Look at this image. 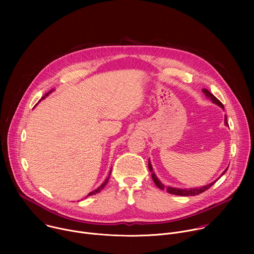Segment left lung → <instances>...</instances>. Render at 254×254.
<instances>
[{"label":"left lung","instance_id":"8db88e82","mask_svg":"<svg viewBox=\"0 0 254 254\" xmlns=\"http://www.w3.org/2000/svg\"><path fill=\"white\" fill-rule=\"evenodd\" d=\"M202 91H203V93L208 97V98H210L211 100H212V102L213 103H215V104H217V105H219L220 107H222L223 110H224V106H223V104L217 99L209 90H207V89H205V88H203L202 89ZM224 123H225V126H227L228 127V124H227V118L225 117V120H224ZM228 169V168H227ZM227 169L222 173V175H224L225 174V172L227 171ZM149 170H150V172H152V178H153V181H154V183L156 184V186L158 187V188H160V189H162V190H167V192L168 193H170V194H173V195H178V196H196V195H199V194H201V193H203L204 191H206V190H208L212 185H214L215 184V182L216 181H214V182H212V183H210L209 185H206V186H203V187H199V188H191V189H179V188H173V187H165V185L161 182V181L157 178V176L155 175V173H154V171H153V167H152V165H151V162H150V160H149ZM221 175V176H222Z\"/></svg>","mask_w":254,"mask_h":254}]
</instances>
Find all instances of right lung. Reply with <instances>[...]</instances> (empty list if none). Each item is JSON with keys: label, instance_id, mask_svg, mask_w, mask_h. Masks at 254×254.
Wrapping results in <instances>:
<instances>
[{"label": "right lung", "instance_id": "obj_1", "mask_svg": "<svg viewBox=\"0 0 254 254\" xmlns=\"http://www.w3.org/2000/svg\"><path fill=\"white\" fill-rule=\"evenodd\" d=\"M52 91H53V89H52V90H50L49 92H47V93H46V94H45V95H44V96L42 97V99H44V98H45L46 96H48V95H49V94H50V93H51ZM111 173H112V171L110 172V175H108V177H107V178L105 179V181H104V182H103V183H102V184H101V185H100V186H99V187H98L97 189H95L94 191L90 192V193H89V194H88L87 196H91V195H95L96 193H99V192H100V191H101V190H102V189H103V188L105 187V185L107 184V182H108V179H110V176H111ZM87 196H86V197H87Z\"/></svg>", "mask_w": 254, "mask_h": 254}]
</instances>
